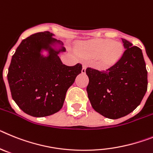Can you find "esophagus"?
<instances>
[{"label": "esophagus", "instance_id": "obj_1", "mask_svg": "<svg viewBox=\"0 0 153 153\" xmlns=\"http://www.w3.org/2000/svg\"><path fill=\"white\" fill-rule=\"evenodd\" d=\"M85 70H86V66H85V65H83V66H82V73H85Z\"/></svg>", "mask_w": 153, "mask_h": 153}]
</instances>
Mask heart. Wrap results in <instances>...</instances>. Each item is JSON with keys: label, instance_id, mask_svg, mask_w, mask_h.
I'll list each match as a JSON object with an SVG mask.
<instances>
[{"label": "heart", "instance_id": "heart-1", "mask_svg": "<svg viewBox=\"0 0 153 153\" xmlns=\"http://www.w3.org/2000/svg\"><path fill=\"white\" fill-rule=\"evenodd\" d=\"M77 51L84 58H96L97 67L105 69L112 67L120 60L123 55L124 48L119 42L95 39L78 44Z\"/></svg>", "mask_w": 153, "mask_h": 153}]
</instances>
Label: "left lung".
I'll return each mask as SVG.
<instances>
[{"label": "left lung", "mask_w": 153, "mask_h": 153, "mask_svg": "<svg viewBox=\"0 0 153 153\" xmlns=\"http://www.w3.org/2000/svg\"><path fill=\"white\" fill-rule=\"evenodd\" d=\"M126 49L115 65L105 71L88 68V97L92 108L105 118L117 119L137 108L147 91V71L143 51L122 39Z\"/></svg>", "instance_id": "8db88e82"}]
</instances>
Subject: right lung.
Masks as SVG:
<instances>
[{
  "label": "right lung",
  "mask_w": 153,
  "mask_h": 153,
  "mask_svg": "<svg viewBox=\"0 0 153 153\" xmlns=\"http://www.w3.org/2000/svg\"><path fill=\"white\" fill-rule=\"evenodd\" d=\"M53 36L52 33L44 31L24 39L9 66L7 81L13 100L31 116L58 112L68 89L82 72L81 64L67 66L62 63L58 54L66 51L65 48Z\"/></svg>",
  "instance_id": "obj_1"
}]
</instances>
